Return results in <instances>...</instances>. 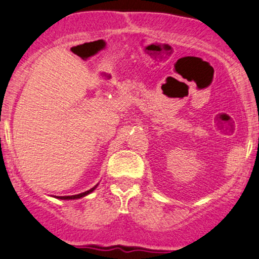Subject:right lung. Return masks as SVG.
<instances>
[{
    "label": "right lung",
    "instance_id": "1",
    "mask_svg": "<svg viewBox=\"0 0 259 259\" xmlns=\"http://www.w3.org/2000/svg\"><path fill=\"white\" fill-rule=\"evenodd\" d=\"M96 187H97V185L94 186V187H92V189H90V190H88V191L82 192V194L73 195V196H58L57 198H59V200H76V198H81V197H84V196H86V195L91 194V192L94 191V190L96 189Z\"/></svg>",
    "mask_w": 259,
    "mask_h": 259
}]
</instances>
